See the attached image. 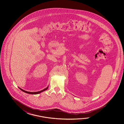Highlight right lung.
<instances>
[{
  "label": "right lung",
  "mask_w": 124,
  "mask_h": 124,
  "mask_svg": "<svg viewBox=\"0 0 124 124\" xmlns=\"http://www.w3.org/2000/svg\"><path fill=\"white\" fill-rule=\"evenodd\" d=\"M19 89L20 90H21L22 91H23L24 92L26 93H28V94H37L40 93H41V92H42L44 91L45 90H47L48 88V86L47 87H46V88L45 89H43V90H41V91H38V92H31L26 91H25V90H24L22 89L21 88H19Z\"/></svg>",
  "instance_id": "add662e5"
}]
</instances>
